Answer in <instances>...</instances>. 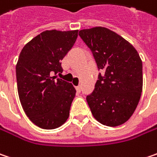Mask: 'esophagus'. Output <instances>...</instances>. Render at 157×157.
<instances>
[{
    "instance_id": "obj_1",
    "label": "esophagus",
    "mask_w": 157,
    "mask_h": 157,
    "mask_svg": "<svg viewBox=\"0 0 157 157\" xmlns=\"http://www.w3.org/2000/svg\"><path fill=\"white\" fill-rule=\"evenodd\" d=\"M75 88H76V90L78 91V92H80V90H81V86H80V85H79V86H77Z\"/></svg>"
}]
</instances>
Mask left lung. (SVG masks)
<instances>
[{"mask_svg": "<svg viewBox=\"0 0 157 157\" xmlns=\"http://www.w3.org/2000/svg\"><path fill=\"white\" fill-rule=\"evenodd\" d=\"M78 34L91 49L99 70L94 92L86 101L94 117L107 126L127 121L140 99L142 61L132 44L115 32L101 26L84 29Z\"/></svg>", "mask_w": 157, "mask_h": 157, "instance_id": "obj_1", "label": "left lung"}]
</instances>
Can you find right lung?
<instances>
[{
    "instance_id": "obj_1",
    "label": "right lung",
    "mask_w": 157,
    "mask_h": 157,
    "mask_svg": "<svg viewBox=\"0 0 157 157\" xmlns=\"http://www.w3.org/2000/svg\"><path fill=\"white\" fill-rule=\"evenodd\" d=\"M78 30L42 32L20 53L16 66L20 102L29 119L42 129H56L69 117L76 90L57 78L61 61L71 49Z\"/></svg>"
}]
</instances>
